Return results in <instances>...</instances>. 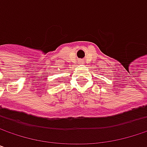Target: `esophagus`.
Segmentation results:
<instances>
[{
  "label": "esophagus",
  "mask_w": 147,
  "mask_h": 147,
  "mask_svg": "<svg viewBox=\"0 0 147 147\" xmlns=\"http://www.w3.org/2000/svg\"><path fill=\"white\" fill-rule=\"evenodd\" d=\"M79 62H80V63H83V60H80Z\"/></svg>",
  "instance_id": "1"
}]
</instances>
